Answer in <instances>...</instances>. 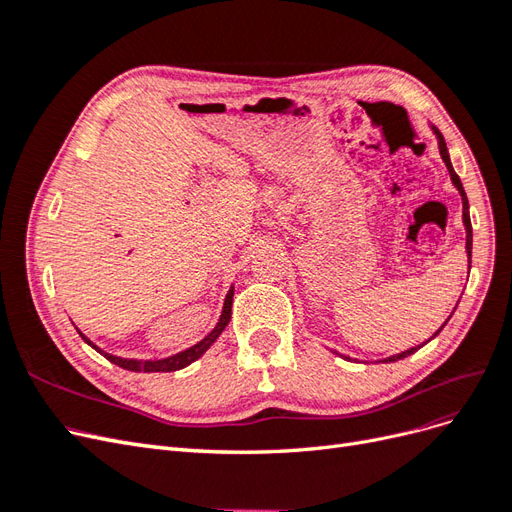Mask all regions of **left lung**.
<instances>
[{"label": "left lung", "instance_id": "1", "mask_svg": "<svg viewBox=\"0 0 512 512\" xmlns=\"http://www.w3.org/2000/svg\"><path fill=\"white\" fill-rule=\"evenodd\" d=\"M433 132H436V136H438V145H440V156H442V160H444V164H446V168H448V173H451V179H453V183H455V188L459 190V194H461V200H463V224H466V252H468V260L472 262V222H470V205H468V196H466V190H463V185H461V179H459V175L455 173L453 170V164H451V158H448V149H446V143H444V136H442V132L438 130V128H433ZM453 316V314H451ZM448 316V318H451ZM448 322V320H446ZM444 322V324H446ZM444 324L440 327V331L444 329ZM440 331H436V335L440 333ZM433 335V337H436ZM429 342V339H427ZM423 346V344H421ZM421 346H416V348H410V350H406V352H401V354H395V356H389V359H384V361H399V359H406V356H410V354H414L418 348Z\"/></svg>", "mask_w": 512, "mask_h": 512}]
</instances>
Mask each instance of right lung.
I'll use <instances>...</instances> for the list:
<instances>
[{"label":"right lung","mask_w":512,"mask_h":512,"mask_svg":"<svg viewBox=\"0 0 512 512\" xmlns=\"http://www.w3.org/2000/svg\"><path fill=\"white\" fill-rule=\"evenodd\" d=\"M232 294H235V288H230L228 290V294H226V301H224V309H222V316H220V322H218V327H215L203 342H198L196 346H192V348H188V350H183V352H179V354H175V356H168V359H162V361H134V359H121V356H113V354H106V352H102L98 346H94L89 342V339L81 333V337L85 339V342L91 346V348H96L100 354H104V359H108L111 363H115V365H119V367H123V369H130V371H145V374H151V371H177V369H183V367H188L190 363H194L196 359H200V356H203L207 350H209V346L215 342V339L220 337V333L226 329V324L230 322V314H232Z\"/></svg>","instance_id":"1"}]
</instances>
